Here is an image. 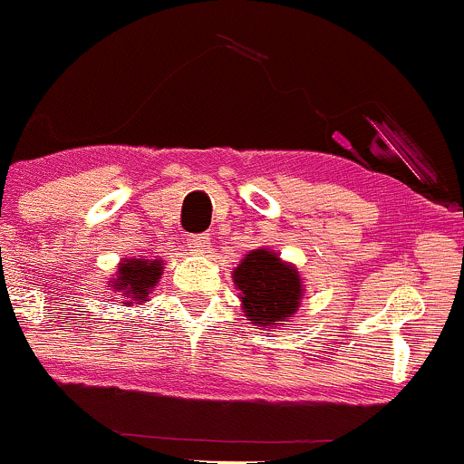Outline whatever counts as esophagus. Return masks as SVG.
Masks as SVG:
<instances>
[{
  "instance_id": "34e87169",
  "label": "esophagus",
  "mask_w": 464,
  "mask_h": 464,
  "mask_svg": "<svg viewBox=\"0 0 464 464\" xmlns=\"http://www.w3.org/2000/svg\"><path fill=\"white\" fill-rule=\"evenodd\" d=\"M188 245H190V249H195V251H208V246H210V236L208 233H199V236H193L188 240Z\"/></svg>"
}]
</instances>
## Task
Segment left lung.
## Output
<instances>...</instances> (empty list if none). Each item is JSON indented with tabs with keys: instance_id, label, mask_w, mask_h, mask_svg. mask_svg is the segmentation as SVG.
Segmentation results:
<instances>
[{
	"instance_id": "left-lung-1",
	"label": "left lung",
	"mask_w": 464,
	"mask_h": 464,
	"mask_svg": "<svg viewBox=\"0 0 464 464\" xmlns=\"http://www.w3.org/2000/svg\"><path fill=\"white\" fill-rule=\"evenodd\" d=\"M231 276L246 321L265 330L262 334L289 325L305 296L301 271L265 246L249 251Z\"/></svg>"
}]
</instances>
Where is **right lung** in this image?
Masks as SVG:
<instances>
[{"mask_svg": "<svg viewBox=\"0 0 464 464\" xmlns=\"http://www.w3.org/2000/svg\"><path fill=\"white\" fill-rule=\"evenodd\" d=\"M163 274V260L161 258H123L119 262V269H116L114 278H110L107 283H111V292L121 294V298H125L123 305H143L148 301V296L152 294V289L157 287L159 278Z\"/></svg>", "mask_w": 464, "mask_h": 464, "instance_id": "1", "label": "right lung"}]
</instances>
